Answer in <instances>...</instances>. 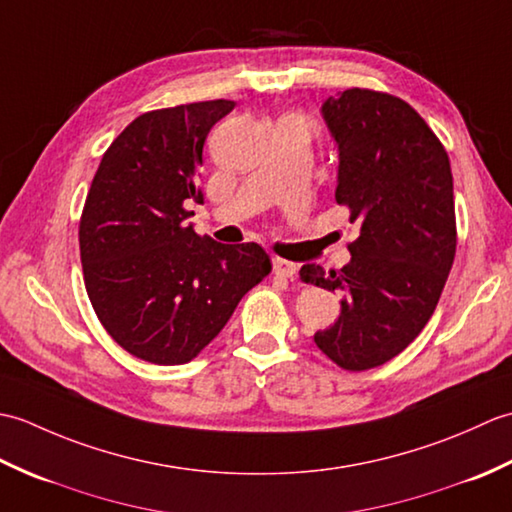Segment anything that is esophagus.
Segmentation results:
<instances>
[{"label":"esophagus","mask_w":512,"mask_h":512,"mask_svg":"<svg viewBox=\"0 0 512 512\" xmlns=\"http://www.w3.org/2000/svg\"><path fill=\"white\" fill-rule=\"evenodd\" d=\"M273 270H275V275L277 277H284V279H292L297 275V264H292V262H286V259H279V257H275L273 259Z\"/></svg>","instance_id":"esophagus-1"}]
</instances>
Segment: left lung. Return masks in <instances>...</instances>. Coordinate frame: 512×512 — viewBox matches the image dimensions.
<instances>
[{"label": "left lung", "mask_w": 512, "mask_h": 512, "mask_svg": "<svg viewBox=\"0 0 512 512\" xmlns=\"http://www.w3.org/2000/svg\"><path fill=\"white\" fill-rule=\"evenodd\" d=\"M339 147L336 202L361 233L350 264H303L306 284L341 295L334 325L314 334L319 350L352 372L387 363L416 339L438 306L455 257L449 156L409 103L345 90L321 105Z\"/></svg>", "instance_id": "8db88e82"}]
</instances>
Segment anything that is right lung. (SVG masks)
<instances>
[{
	"mask_svg": "<svg viewBox=\"0 0 512 512\" xmlns=\"http://www.w3.org/2000/svg\"><path fill=\"white\" fill-rule=\"evenodd\" d=\"M233 107L217 99L138 116L105 151L85 200V290L112 339L147 363H189L273 268L259 244H217L187 222V204L202 202L204 140Z\"/></svg>",
	"mask_w": 512,
	"mask_h": 512,
	"instance_id": "obj_1",
	"label": "right lung"
}]
</instances>
